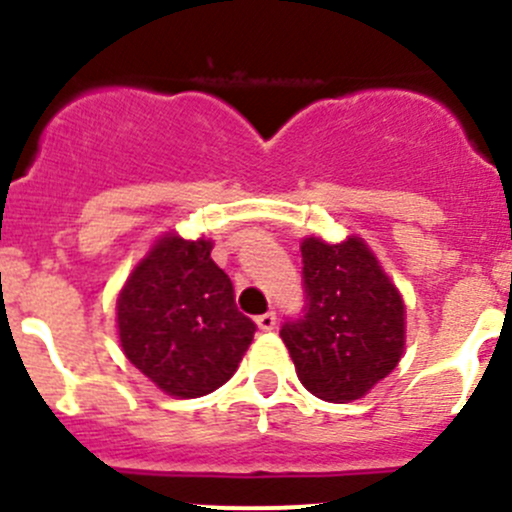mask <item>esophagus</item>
Here are the masks:
<instances>
[{
	"label": "esophagus",
	"mask_w": 512,
	"mask_h": 512,
	"mask_svg": "<svg viewBox=\"0 0 512 512\" xmlns=\"http://www.w3.org/2000/svg\"><path fill=\"white\" fill-rule=\"evenodd\" d=\"M257 327L262 329V332H272V329L277 327V314L275 312H265L257 317Z\"/></svg>",
	"instance_id": "34e87169"
}]
</instances>
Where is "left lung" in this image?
<instances>
[{
    "instance_id": "1",
    "label": "left lung",
    "mask_w": 512,
    "mask_h": 512,
    "mask_svg": "<svg viewBox=\"0 0 512 512\" xmlns=\"http://www.w3.org/2000/svg\"><path fill=\"white\" fill-rule=\"evenodd\" d=\"M304 314L282 324L299 381L309 394L347 404L369 394L404 354L401 292L361 237L302 242Z\"/></svg>"
}]
</instances>
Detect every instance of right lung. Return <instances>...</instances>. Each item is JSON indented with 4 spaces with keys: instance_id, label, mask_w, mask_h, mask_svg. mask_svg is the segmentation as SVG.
I'll list each match as a JSON object with an SVG mask.
<instances>
[{
    "instance_id": "obj_1",
    "label": "right lung",
    "mask_w": 512,
    "mask_h": 512,
    "mask_svg": "<svg viewBox=\"0 0 512 512\" xmlns=\"http://www.w3.org/2000/svg\"><path fill=\"white\" fill-rule=\"evenodd\" d=\"M210 240L163 235L116 302L123 354L165 394L198 399L237 371L255 322L237 309Z\"/></svg>"
}]
</instances>
